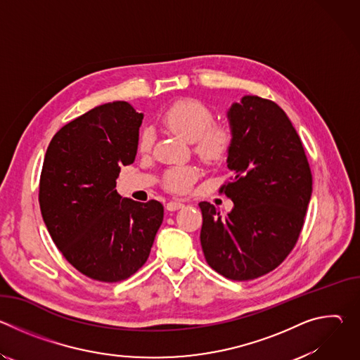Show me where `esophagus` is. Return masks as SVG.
Segmentation results:
<instances>
[{"label":"esophagus","instance_id":"esophagus-1","mask_svg":"<svg viewBox=\"0 0 360 360\" xmlns=\"http://www.w3.org/2000/svg\"><path fill=\"white\" fill-rule=\"evenodd\" d=\"M184 207H185V203H184L182 200H178V199L169 200V202L167 203V210H168V211H176V210H181V208H184Z\"/></svg>","mask_w":360,"mask_h":360}]
</instances>
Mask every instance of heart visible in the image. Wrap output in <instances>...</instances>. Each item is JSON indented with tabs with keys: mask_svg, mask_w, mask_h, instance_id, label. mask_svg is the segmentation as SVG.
Here are the masks:
<instances>
[{
	"mask_svg": "<svg viewBox=\"0 0 360 360\" xmlns=\"http://www.w3.org/2000/svg\"><path fill=\"white\" fill-rule=\"evenodd\" d=\"M162 124L175 135L193 145L196 155L207 161L217 162L222 160L232 143V131L226 124L214 122V115L202 102L191 98L179 99L162 114ZM155 141V134L145 128L138 138V149L148 153ZM198 178L192 167L172 168L167 172L165 181L169 189L175 192L186 191Z\"/></svg>",
	"mask_w": 360,
	"mask_h": 360,
	"instance_id": "obj_1",
	"label": "heart"
}]
</instances>
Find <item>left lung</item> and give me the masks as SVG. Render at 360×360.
Masks as SVG:
<instances>
[{"mask_svg": "<svg viewBox=\"0 0 360 360\" xmlns=\"http://www.w3.org/2000/svg\"><path fill=\"white\" fill-rule=\"evenodd\" d=\"M231 181L219 192L233 208L222 217L199 202L200 245L208 265L232 281H252L278 268L295 248L312 195L302 141L271 99L246 95L228 111Z\"/></svg>", "mask_w": 360, "mask_h": 360, "instance_id": "1", "label": "left lung"}]
</instances>
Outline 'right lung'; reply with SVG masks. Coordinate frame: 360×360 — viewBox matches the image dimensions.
Listing matches in <instances>:
<instances>
[{
	"label": "right lung",
	"mask_w": 360,
	"mask_h": 360,
	"mask_svg": "<svg viewBox=\"0 0 360 360\" xmlns=\"http://www.w3.org/2000/svg\"><path fill=\"white\" fill-rule=\"evenodd\" d=\"M142 114L128 102L95 107L51 139L39 178V208L64 258L82 275L121 282L148 259L162 203L121 198L117 178L135 161Z\"/></svg>",
	"instance_id": "obj_1"
}]
</instances>
